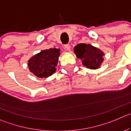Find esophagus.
Instances as JSON below:
<instances>
[{"label": "esophagus", "mask_w": 131, "mask_h": 131, "mask_svg": "<svg viewBox=\"0 0 131 131\" xmlns=\"http://www.w3.org/2000/svg\"><path fill=\"white\" fill-rule=\"evenodd\" d=\"M64 48L67 50H70V44H66V45H64Z\"/></svg>", "instance_id": "obj_1"}]
</instances>
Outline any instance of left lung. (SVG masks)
<instances>
[{"instance_id": "8db88e82", "label": "left lung", "mask_w": 131, "mask_h": 131, "mask_svg": "<svg viewBox=\"0 0 131 131\" xmlns=\"http://www.w3.org/2000/svg\"><path fill=\"white\" fill-rule=\"evenodd\" d=\"M74 52L79 59H82V64L90 69H96L103 61L104 53L91 45L80 43L74 48Z\"/></svg>"}]
</instances>
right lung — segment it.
<instances>
[{
  "label": "right lung",
  "instance_id": "obj_1",
  "mask_svg": "<svg viewBox=\"0 0 131 131\" xmlns=\"http://www.w3.org/2000/svg\"><path fill=\"white\" fill-rule=\"evenodd\" d=\"M59 49H49L42 50L29 60V68L39 77H48L55 73L60 53Z\"/></svg>",
  "mask_w": 131,
  "mask_h": 131
}]
</instances>
